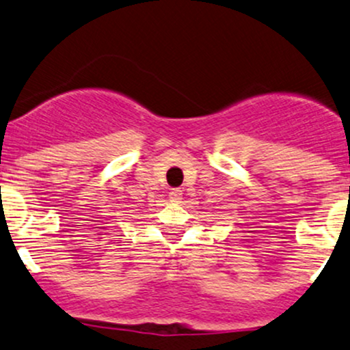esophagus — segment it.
<instances>
[{
	"mask_svg": "<svg viewBox=\"0 0 350 350\" xmlns=\"http://www.w3.org/2000/svg\"><path fill=\"white\" fill-rule=\"evenodd\" d=\"M169 196H171L172 201L179 202L183 199V191L179 189V187H176V189H171V193H169Z\"/></svg>",
	"mask_w": 350,
	"mask_h": 350,
	"instance_id": "obj_1",
	"label": "esophagus"
}]
</instances>
